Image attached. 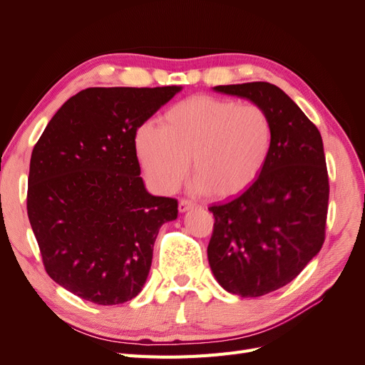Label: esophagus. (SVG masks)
<instances>
[{
  "instance_id": "obj_1",
  "label": "esophagus",
  "mask_w": 365,
  "mask_h": 365,
  "mask_svg": "<svg viewBox=\"0 0 365 365\" xmlns=\"http://www.w3.org/2000/svg\"><path fill=\"white\" fill-rule=\"evenodd\" d=\"M196 207V204H193V202H190V201H187V200H181L180 201V205H178V210L181 213H185V212H189V210H192V208H195Z\"/></svg>"
}]
</instances>
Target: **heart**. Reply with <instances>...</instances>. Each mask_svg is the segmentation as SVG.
<instances>
[{
  "label": "heart",
  "mask_w": 365,
  "mask_h": 365,
  "mask_svg": "<svg viewBox=\"0 0 365 365\" xmlns=\"http://www.w3.org/2000/svg\"><path fill=\"white\" fill-rule=\"evenodd\" d=\"M274 125L257 105L196 96L170 106L161 126L146 121L135 132V152L149 184L173 193L190 169L195 193L236 196L256 182L269 161Z\"/></svg>",
  "instance_id": "1"
}]
</instances>
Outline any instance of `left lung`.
<instances>
[{"instance_id": "left-lung-1", "label": "left lung", "mask_w": 365, "mask_h": 365, "mask_svg": "<svg viewBox=\"0 0 365 365\" xmlns=\"http://www.w3.org/2000/svg\"><path fill=\"white\" fill-rule=\"evenodd\" d=\"M213 91L247 98L274 125L271 157L256 182L208 207L215 228L207 256L215 279L230 294L262 297L292 282L324 244L329 178L323 140L272 83L219 85Z\"/></svg>"}]
</instances>
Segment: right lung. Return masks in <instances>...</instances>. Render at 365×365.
I'll list each match as a JSON object with an SVG mask.
<instances>
[{
	"label": "right lung",
	"mask_w": 365,
	"mask_h": 365,
	"mask_svg": "<svg viewBox=\"0 0 365 365\" xmlns=\"http://www.w3.org/2000/svg\"><path fill=\"white\" fill-rule=\"evenodd\" d=\"M182 86L86 88L33 148L27 215L50 277L96 304L132 300L146 283L163 224L178 201L150 195L135 132Z\"/></svg>",
	"instance_id": "obj_1"
}]
</instances>
